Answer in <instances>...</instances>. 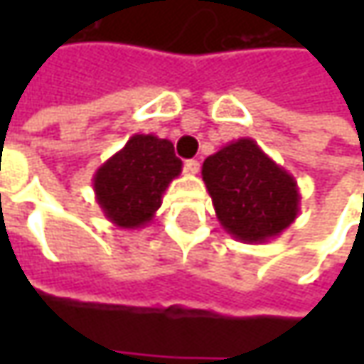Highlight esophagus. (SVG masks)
Segmentation results:
<instances>
[{
	"instance_id": "1",
	"label": "esophagus",
	"mask_w": 364,
	"mask_h": 364,
	"mask_svg": "<svg viewBox=\"0 0 364 364\" xmlns=\"http://www.w3.org/2000/svg\"><path fill=\"white\" fill-rule=\"evenodd\" d=\"M184 170L188 172V174H198V170H200V164L196 160H186L184 161Z\"/></svg>"
}]
</instances>
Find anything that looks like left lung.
Returning <instances> with one entry per match:
<instances>
[{
  "mask_svg": "<svg viewBox=\"0 0 364 364\" xmlns=\"http://www.w3.org/2000/svg\"><path fill=\"white\" fill-rule=\"evenodd\" d=\"M203 180L218 223L241 243H265L300 215L296 178L251 137L231 141L208 156Z\"/></svg>",
  "mask_w": 364,
  "mask_h": 364,
  "instance_id": "1",
  "label": "left lung"
}]
</instances>
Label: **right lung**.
Returning <instances> with one entry per match:
<instances>
[{"label":"right lung","mask_w":364,"mask_h":364,"mask_svg":"<svg viewBox=\"0 0 364 364\" xmlns=\"http://www.w3.org/2000/svg\"><path fill=\"white\" fill-rule=\"evenodd\" d=\"M182 172L174 146L151 133H135L92 176L95 198L119 229L146 227L170 182Z\"/></svg>","instance_id":"add662e5"}]
</instances>
